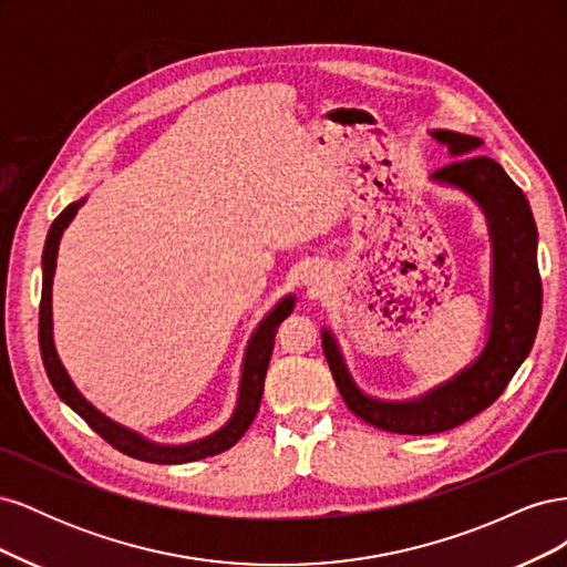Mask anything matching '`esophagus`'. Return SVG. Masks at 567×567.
<instances>
[{"label":"esophagus","mask_w":567,"mask_h":567,"mask_svg":"<svg viewBox=\"0 0 567 567\" xmlns=\"http://www.w3.org/2000/svg\"><path fill=\"white\" fill-rule=\"evenodd\" d=\"M302 281H305V286H310L312 293H319V288L323 286V269L317 265H310L302 274Z\"/></svg>","instance_id":"1"}]
</instances>
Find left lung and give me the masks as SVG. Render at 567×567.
I'll use <instances>...</instances> for the list:
<instances>
[{
  "mask_svg": "<svg viewBox=\"0 0 567 567\" xmlns=\"http://www.w3.org/2000/svg\"><path fill=\"white\" fill-rule=\"evenodd\" d=\"M447 144L454 163L440 167L437 182L454 184L471 194L489 219L494 274H492V331L475 362L456 379L431 390L414 402H379L357 390L331 333L323 331L321 346L333 381L354 416L400 435H435L471 421L480 411L499 400L532 350L542 317V277L537 267V227L523 188L504 167L477 156L483 142L477 136L450 130L433 132Z\"/></svg>",
  "mask_w": 567,
  "mask_h": 567,
  "instance_id": "left-lung-1",
  "label": "left lung"
}]
</instances>
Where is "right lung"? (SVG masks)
<instances>
[{"label": "right lung", "instance_id": "obj_1", "mask_svg": "<svg viewBox=\"0 0 567 567\" xmlns=\"http://www.w3.org/2000/svg\"><path fill=\"white\" fill-rule=\"evenodd\" d=\"M84 203H71L68 208L51 221L49 234H47V244L42 252V300H40V352H42V362L47 369V375L51 385H54L59 398L71 406L75 414L84 419L94 433L104 437L111 447L117 452H123L132 458L148 461V463H188V461H198L205 456H215L231 450L234 444L244 437V433L250 427L257 409H260L262 400V390H265V375L267 367L271 359L274 350V338H277L279 323L293 310V298L281 300L274 312L260 323V329L255 331L252 340L248 342L246 359H244V375H241V390H238V406L234 411V416L229 423L217 431L215 435L192 442V444H182V447H161V444L146 442L136 433L127 431V427L113 423L82 398V394L75 390L73 381L68 379V373L61 364V359L54 348V336H51V281H54V269H56V252H59V241L61 234L68 227V221L75 217L80 210V205Z\"/></svg>", "mask_w": 567, "mask_h": 567}]
</instances>
